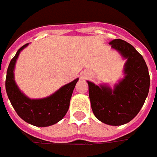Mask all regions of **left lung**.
Instances as JSON below:
<instances>
[{"label": "left lung", "instance_id": "1", "mask_svg": "<svg viewBox=\"0 0 157 157\" xmlns=\"http://www.w3.org/2000/svg\"><path fill=\"white\" fill-rule=\"evenodd\" d=\"M110 44L126 59L125 77L113 90L88 81L89 96L97 119L110 126H121L140 111L148 94L150 78L144 59L132 44L122 39H113Z\"/></svg>", "mask_w": 157, "mask_h": 157}]
</instances>
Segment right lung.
Listing matches in <instances>:
<instances>
[{
	"mask_svg": "<svg viewBox=\"0 0 157 157\" xmlns=\"http://www.w3.org/2000/svg\"><path fill=\"white\" fill-rule=\"evenodd\" d=\"M27 45L28 44H24L17 52L9 65L5 82L7 95L18 116L25 122L36 126H52L63 119L68 111L73 90L78 78L62 86L47 98H29L21 92L14 79V69L18 55Z\"/></svg>",
	"mask_w": 157,
	"mask_h": 157,
	"instance_id": "right-lung-1",
	"label": "right lung"
}]
</instances>
